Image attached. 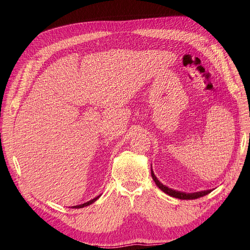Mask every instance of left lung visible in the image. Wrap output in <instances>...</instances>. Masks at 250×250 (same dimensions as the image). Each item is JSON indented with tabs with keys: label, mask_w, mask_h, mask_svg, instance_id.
<instances>
[{
	"label": "left lung",
	"mask_w": 250,
	"mask_h": 250,
	"mask_svg": "<svg viewBox=\"0 0 250 250\" xmlns=\"http://www.w3.org/2000/svg\"><path fill=\"white\" fill-rule=\"evenodd\" d=\"M151 175H152V178L153 181L155 182L156 186L161 189L163 192H165V193H167L168 195L172 196V197H175V198H180V200H195V198H198V197H202V196H205L209 194L211 191L212 190H204V191H198V192H194V193H186V192H182V191H177V190H174V189H171L167 186H165L164 184H162L161 182H159L157 180V177L155 176L154 172H153L152 170V166H151Z\"/></svg>",
	"instance_id": "8db88e82"
}]
</instances>
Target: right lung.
<instances>
[{"label": "right lung", "mask_w": 250, "mask_h": 250, "mask_svg": "<svg viewBox=\"0 0 250 250\" xmlns=\"http://www.w3.org/2000/svg\"><path fill=\"white\" fill-rule=\"evenodd\" d=\"M99 197H100V195H98V196H96L95 198H93V200H91V201H88V202H86V203H84V204H81V205H77V206H73V208H83V207H86V206H88V205H91V204H93L94 202H96V201H97Z\"/></svg>", "instance_id": "obj_1"}]
</instances>
